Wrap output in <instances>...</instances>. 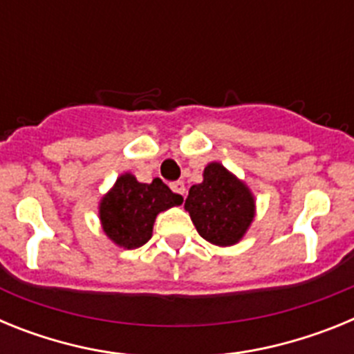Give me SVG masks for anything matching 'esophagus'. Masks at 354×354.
<instances>
[{
	"label": "esophagus",
	"instance_id": "esophagus-1",
	"mask_svg": "<svg viewBox=\"0 0 354 354\" xmlns=\"http://www.w3.org/2000/svg\"><path fill=\"white\" fill-rule=\"evenodd\" d=\"M170 187H171V192L177 193V195L186 196V186H184L183 180H175V183L170 184Z\"/></svg>",
	"mask_w": 354,
	"mask_h": 354
}]
</instances>
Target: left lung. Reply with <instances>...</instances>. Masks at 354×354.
I'll list each match as a JSON object with an SVG mask.
<instances>
[{
    "label": "left lung",
    "mask_w": 354,
    "mask_h": 354,
    "mask_svg": "<svg viewBox=\"0 0 354 354\" xmlns=\"http://www.w3.org/2000/svg\"><path fill=\"white\" fill-rule=\"evenodd\" d=\"M184 209L205 241L218 246L236 245L255 216L252 192L220 162H209L204 180L189 187Z\"/></svg>",
    "instance_id": "left-lung-1"
}]
</instances>
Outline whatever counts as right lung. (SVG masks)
<instances>
[{
    "label": "right lung",
    "instance_id": "add662e5",
    "mask_svg": "<svg viewBox=\"0 0 354 354\" xmlns=\"http://www.w3.org/2000/svg\"><path fill=\"white\" fill-rule=\"evenodd\" d=\"M180 204L183 196L171 192L161 179L145 184L138 183L134 175L124 174L101 200L99 216L106 236L115 245L133 250L152 237L159 212Z\"/></svg>",
    "mask_w": 354,
    "mask_h": 354
}]
</instances>
